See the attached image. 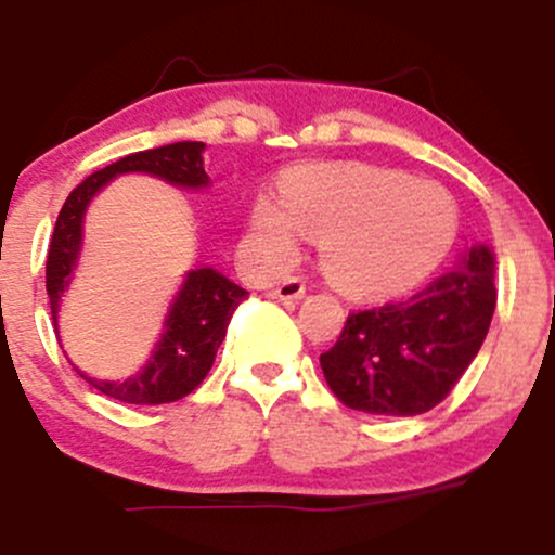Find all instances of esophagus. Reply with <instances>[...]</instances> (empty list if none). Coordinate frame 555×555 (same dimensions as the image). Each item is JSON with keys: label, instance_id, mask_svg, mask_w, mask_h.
I'll list each match as a JSON object with an SVG mask.
<instances>
[{"label": "esophagus", "instance_id": "34e87169", "mask_svg": "<svg viewBox=\"0 0 555 555\" xmlns=\"http://www.w3.org/2000/svg\"><path fill=\"white\" fill-rule=\"evenodd\" d=\"M305 295V282L299 276H289L286 282L269 289V297L273 299H299Z\"/></svg>", "mask_w": 555, "mask_h": 555}]
</instances>
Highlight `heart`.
Returning <instances> with one entry per match:
<instances>
[{"label": "heart", "instance_id": "obj_1", "mask_svg": "<svg viewBox=\"0 0 555 555\" xmlns=\"http://www.w3.org/2000/svg\"><path fill=\"white\" fill-rule=\"evenodd\" d=\"M282 203L260 201L253 211L263 256L289 260L302 229L321 237L328 276L358 295L412 289L456 237V206L443 188L375 164L299 171L284 184Z\"/></svg>", "mask_w": 555, "mask_h": 555}]
</instances>
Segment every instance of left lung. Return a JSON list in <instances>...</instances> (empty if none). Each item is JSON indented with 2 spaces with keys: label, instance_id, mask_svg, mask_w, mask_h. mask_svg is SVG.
Here are the masks:
<instances>
[{
  "label": "left lung",
  "instance_id": "obj_1",
  "mask_svg": "<svg viewBox=\"0 0 555 555\" xmlns=\"http://www.w3.org/2000/svg\"><path fill=\"white\" fill-rule=\"evenodd\" d=\"M493 256L473 247L460 269L399 302L347 315L321 354L334 397L367 415H423L449 397L480 352L495 310Z\"/></svg>",
  "mask_w": 555,
  "mask_h": 555
}]
</instances>
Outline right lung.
Listing matches in <instances>:
<instances>
[{
	"label": "right lung",
	"mask_w": 555,
	"mask_h": 555,
	"mask_svg": "<svg viewBox=\"0 0 555 555\" xmlns=\"http://www.w3.org/2000/svg\"><path fill=\"white\" fill-rule=\"evenodd\" d=\"M203 143L197 140H180V143L162 145V149L138 151L109 167L93 171L73 193L56 216L52 242L47 256V292L52 305V321L56 326V308L60 297L69 284V273L75 269L82 237V214L88 201L112 180L125 171H149L180 188H203L208 182L203 169ZM247 289L229 282L224 273L216 269H195L188 273L180 297L171 305V313L164 323V336L149 365L127 380H93L95 391L125 401V404H167L188 397L203 384L211 371L216 349L227 336L232 313L240 308Z\"/></svg>",
	"instance_id": "1"
}]
</instances>
